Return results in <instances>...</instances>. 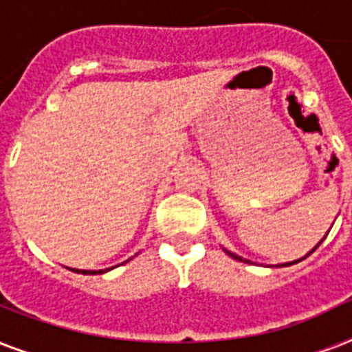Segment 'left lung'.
Returning <instances> with one entry per match:
<instances>
[{
    "instance_id": "8db88e82",
    "label": "left lung",
    "mask_w": 352,
    "mask_h": 352,
    "mask_svg": "<svg viewBox=\"0 0 352 352\" xmlns=\"http://www.w3.org/2000/svg\"><path fill=\"white\" fill-rule=\"evenodd\" d=\"M323 239H325V237H323ZM323 239H322V241H320V243H318V245H316V246H314V248H312V250H311V252H309V254H307V256H303V257H301V259H305V257H309V256H311L312 252L316 250L318 246L322 245V243H323ZM223 250H225V252H226V254H228V256H230V257H234V259H237V261H243V263H250V261H248V259H245V257H241V256H237V254H234V252H230V250H226V248H223ZM301 259H296V261H290V263H279V265H276V267H290V265H294V263H300V261H301Z\"/></svg>"
}]
</instances>
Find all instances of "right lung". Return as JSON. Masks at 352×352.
Wrapping results in <instances>:
<instances>
[{"label": "right lung", "instance_id": "1", "mask_svg": "<svg viewBox=\"0 0 352 352\" xmlns=\"http://www.w3.org/2000/svg\"><path fill=\"white\" fill-rule=\"evenodd\" d=\"M127 261H129V259H127ZM126 261V263H127ZM113 268V267H111ZM111 268H104V270H80V268H69V270H73V272H76V274H104V272H109V270H111Z\"/></svg>", "mask_w": 352, "mask_h": 352}]
</instances>
